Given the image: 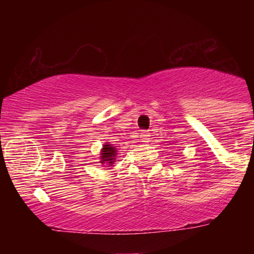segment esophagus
Masks as SVG:
<instances>
[{
  "mask_svg": "<svg viewBox=\"0 0 254 254\" xmlns=\"http://www.w3.org/2000/svg\"><path fill=\"white\" fill-rule=\"evenodd\" d=\"M150 139V135L148 131H143V132H141V141L144 142V143H147V142H149Z\"/></svg>",
  "mask_w": 254,
  "mask_h": 254,
  "instance_id": "34e87169",
  "label": "esophagus"
}]
</instances>
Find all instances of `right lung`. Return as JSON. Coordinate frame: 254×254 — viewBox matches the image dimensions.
<instances>
[{"mask_svg": "<svg viewBox=\"0 0 254 254\" xmlns=\"http://www.w3.org/2000/svg\"><path fill=\"white\" fill-rule=\"evenodd\" d=\"M117 148L113 147L110 142H106L100 150V157H99L100 161L99 162H100L101 165L106 164L109 166H112L116 162V156H117Z\"/></svg>", "mask_w": 254, "mask_h": 254, "instance_id": "right-lung-1", "label": "right lung"}]
</instances>
